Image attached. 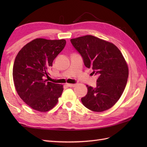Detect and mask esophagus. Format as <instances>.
<instances>
[{"label": "esophagus", "instance_id": "esophagus-1", "mask_svg": "<svg viewBox=\"0 0 147 147\" xmlns=\"http://www.w3.org/2000/svg\"><path fill=\"white\" fill-rule=\"evenodd\" d=\"M66 86L68 87H74L76 86V84H66Z\"/></svg>", "mask_w": 147, "mask_h": 147}]
</instances>
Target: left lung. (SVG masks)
Instances as JSON below:
<instances>
[{
    "mask_svg": "<svg viewBox=\"0 0 147 147\" xmlns=\"http://www.w3.org/2000/svg\"><path fill=\"white\" fill-rule=\"evenodd\" d=\"M82 56L85 66L98 75L96 86L86 85V96L81 98L87 109L103 112L111 108L120 98L128 78V67L123 54L113 43L92 35L71 39Z\"/></svg>",
    "mask_w": 147,
    "mask_h": 147,
    "instance_id": "obj_1",
    "label": "left lung"
}]
</instances>
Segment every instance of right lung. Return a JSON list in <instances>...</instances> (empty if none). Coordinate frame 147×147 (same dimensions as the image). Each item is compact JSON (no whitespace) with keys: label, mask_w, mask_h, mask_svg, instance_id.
Segmentation results:
<instances>
[{"label":"right lung","mask_w":147,"mask_h":147,"mask_svg":"<svg viewBox=\"0 0 147 147\" xmlns=\"http://www.w3.org/2000/svg\"><path fill=\"white\" fill-rule=\"evenodd\" d=\"M66 43L65 40L36 38L16 57L12 76L19 96L34 110L45 112L57 104L63 86L48 82L49 69Z\"/></svg>","instance_id":"1"}]
</instances>
